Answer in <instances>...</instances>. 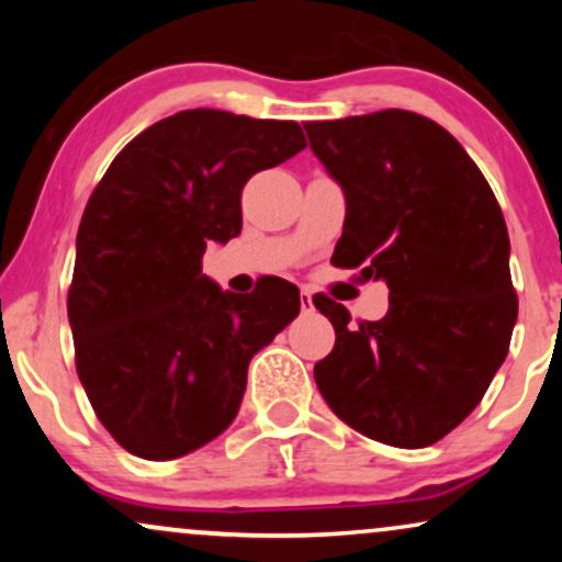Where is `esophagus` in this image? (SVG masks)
<instances>
[{"mask_svg":"<svg viewBox=\"0 0 562 562\" xmlns=\"http://www.w3.org/2000/svg\"><path fill=\"white\" fill-rule=\"evenodd\" d=\"M301 308L303 312H314V299L308 290H301Z\"/></svg>","mask_w":562,"mask_h":562,"instance_id":"obj_1","label":"esophagus"}]
</instances>
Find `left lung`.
Wrapping results in <instances>:
<instances>
[{"instance_id": "1", "label": "left lung", "mask_w": 562, "mask_h": 562, "mask_svg": "<svg viewBox=\"0 0 562 562\" xmlns=\"http://www.w3.org/2000/svg\"><path fill=\"white\" fill-rule=\"evenodd\" d=\"M346 195L333 263L389 285V314L348 325L314 306L335 346L314 364L325 402L367 438L402 449L441 441L479 406L507 357L518 295L492 187L443 126L378 111L303 126Z\"/></svg>"}]
</instances>
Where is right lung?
Returning a JSON list of instances; mask_svg holds the SVG:
<instances>
[{"label": "right lung", "instance_id": "right-lung-1", "mask_svg": "<svg viewBox=\"0 0 562 562\" xmlns=\"http://www.w3.org/2000/svg\"><path fill=\"white\" fill-rule=\"evenodd\" d=\"M306 147L295 121L182 111L134 137L94 187L68 290L76 372L108 434L177 460L229 428L248 364L299 317V288L254 293L203 274L205 245L240 235L243 187Z\"/></svg>", "mask_w": 562, "mask_h": 562}]
</instances>
